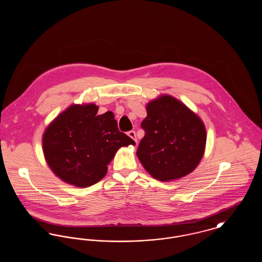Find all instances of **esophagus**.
Wrapping results in <instances>:
<instances>
[{"instance_id": "1", "label": "esophagus", "mask_w": 262, "mask_h": 262, "mask_svg": "<svg viewBox=\"0 0 262 262\" xmlns=\"http://www.w3.org/2000/svg\"><path fill=\"white\" fill-rule=\"evenodd\" d=\"M127 136L130 137V138H133V139H134V140H135V141L137 143V136H136V132H135V130H130V132H128V133H127Z\"/></svg>"}]
</instances>
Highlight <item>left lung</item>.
<instances>
[{"label": "left lung", "instance_id": "obj_1", "mask_svg": "<svg viewBox=\"0 0 262 262\" xmlns=\"http://www.w3.org/2000/svg\"><path fill=\"white\" fill-rule=\"evenodd\" d=\"M141 127L145 136L137 158L154 179L179 180L191 173L205 151L206 129L202 120L183 102L164 94L146 105Z\"/></svg>", "mask_w": 262, "mask_h": 262}]
</instances>
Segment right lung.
I'll return each instance as SVG.
<instances>
[{"label":"right lung","mask_w":262,"mask_h":262,"mask_svg":"<svg viewBox=\"0 0 262 262\" xmlns=\"http://www.w3.org/2000/svg\"><path fill=\"white\" fill-rule=\"evenodd\" d=\"M98 109L94 103L73 104L51 122L42 137L52 172L76 187L98 183L119 148L136 145L119 130L111 111L98 115Z\"/></svg>","instance_id":"obj_1"}]
</instances>
